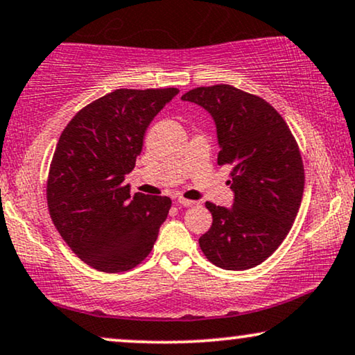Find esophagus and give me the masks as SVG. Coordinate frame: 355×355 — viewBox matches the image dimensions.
<instances>
[{"label":"esophagus","instance_id":"1","mask_svg":"<svg viewBox=\"0 0 355 355\" xmlns=\"http://www.w3.org/2000/svg\"><path fill=\"white\" fill-rule=\"evenodd\" d=\"M178 204L182 205V207H194L196 202H194V200H189V199H182V197H179Z\"/></svg>","mask_w":355,"mask_h":355}]
</instances>
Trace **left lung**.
I'll list each match as a JSON object with an SVG mask.
<instances>
[{
  "instance_id": "left-lung-1",
  "label": "left lung",
  "mask_w": 355,
  "mask_h": 355,
  "mask_svg": "<svg viewBox=\"0 0 355 355\" xmlns=\"http://www.w3.org/2000/svg\"><path fill=\"white\" fill-rule=\"evenodd\" d=\"M181 99L210 114L218 164L232 166L233 205L207 202L214 222L200 250L222 269L254 268L280 246L300 209L305 171L295 138L272 105L234 86L196 87Z\"/></svg>"
}]
</instances>
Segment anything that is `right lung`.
I'll list each match as a JSON object with an SVG mask.
<instances>
[{"label":"right lung","instance_id":"add662e5","mask_svg":"<svg viewBox=\"0 0 355 355\" xmlns=\"http://www.w3.org/2000/svg\"><path fill=\"white\" fill-rule=\"evenodd\" d=\"M178 93L116 89L83 107L60 135L49 171V211L60 236L91 268L123 272L153 250L171 199L130 196L125 176L146 128Z\"/></svg>","mask_w":355,"mask_h":355}]
</instances>
